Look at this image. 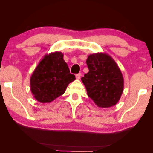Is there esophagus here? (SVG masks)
<instances>
[{
  "label": "esophagus",
  "instance_id": "esophagus-1",
  "mask_svg": "<svg viewBox=\"0 0 153 153\" xmlns=\"http://www.w3.org/2000/svg\"><path fill=\"white\" fill-rule=\"evenodd\" d=\"M81 74H80V73H79V74H76V79H81Z\"/></svg>",
  "mask_w": 153,
  "mask_h": 153
}]
</instances>
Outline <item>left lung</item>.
Returning a JSON list of instances; mask_svg holds the SVG:
<instances>
[{"mask_svg":"<svg viewBox=\"0 0 153 153\" xmlns=\"http://www.w3.org/2000/svg\"><path fill=\"white\" fill-rule=\"evenodd\" d=\"M86 64L89 72L84 74L81 81L88 96L99 107L116 105L124 88V79L118 65L105 53L91 54Z\"/></svg>","mask_w":153,"mask_h":153,"instance_id":"8db88e82","label":"left lung"}]
</instances>
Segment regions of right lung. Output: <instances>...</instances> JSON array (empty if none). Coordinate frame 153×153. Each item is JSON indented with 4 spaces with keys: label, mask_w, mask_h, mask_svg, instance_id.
Returning <instances> with one entry per match:
<instances>
[{
    "label": "right lung",
    "mask_w": 153,
    "mask_h": 153,
    "mask_svg": "<svg viewBox=\"0 0 153 153\" xmlns=\"http://www.w3.org/2000/svg\"><path fill=\"white\" fill-rule=\"evenodd\" d=\"M76 78L70 73L61 52L47 54L39 62L30 79V91L40 103H50L62 95Z\"/></svg>",
    "instance_id": "right-lung-1"
}]
</instances>
